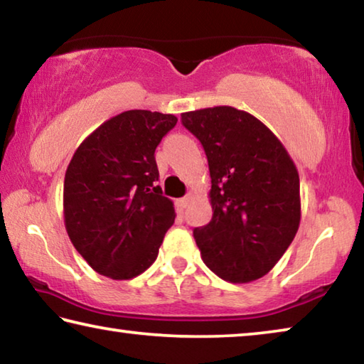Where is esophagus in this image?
<instances>
[{
    "mask_svg": "<svg viewBox=\"0 0 364 364\" xmlns=\"http://www.w3.org/2000/svg\"><path fill=\"white\" fill-rule=\"evenodd\" d=\"M191 200H193V196H186V197H183V199L178 200V207H180V208H186Z\"/></svg>",
    "mask_w": 364,
    "mask_h": 364,
    "instance_id": "1",
    "label": "esophagus"
}]
</instances>
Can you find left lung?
Masks as SVG:
<instances>
[{
	"mask_svg": "<svg viewBox=\"0 0 364 364\" xmlns=\"http://www.w3.org/2000/svg\"><path fill=\"white\" fill-rule=\"evenodd\" d=\"M204 146L213 217L196 228L202 260L221 279L242 284L273 269L300 225V180L278 136L245 110L215 106L181 114Z\"/></svg>",
	"mask_w": 364,
	"mask_h": 364,
	"instance_id": "obj_1",
	"label": "left lung"
}]
</instances>
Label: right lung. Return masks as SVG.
<instances>
[{"mask_svg": "<svg viewBox=\"0 0 364 364\" xmlns=\"http://www.w3.org/2000/svg\"><path fill=\"white\" fill-rule=\"evenodd\" d=\"M176 122L173 114L125 110L73 154L64 180V223L96 273L132 279L156 262L176 213L156 184L154 152Z\"/></svg>", "mask_w": 364, "mask_h": 364, "instance_id": "add662e5", "label": "right lung"}]
</instances>
